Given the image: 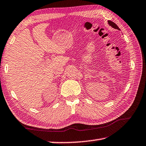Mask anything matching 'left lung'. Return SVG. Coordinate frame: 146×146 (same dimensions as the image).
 Masks as SVG:
<instances>
[{
	"label": "left lung",
	"instance_id": "1",
	"mask_svg": "<svg viewBox=\"0 0 146 146\" xmlns=\"http://www.w3.org/2000/svg\"><path fill=\"white\" fill-rule=\"evenodd\" d=\"M108 24H110V26H111V27H113V28H115V29H118V30H119V28H118V27L117 26V24H116L115 23H113V22H112V21H108Z\"/></svg>",
	"mask_w": 146,
	"mask_h": 146
}]
</instances>
